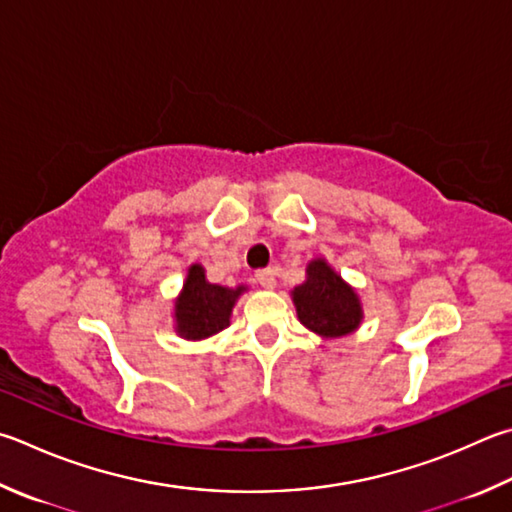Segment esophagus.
I'll use <instances>...</instances> for the list:
<instances>
[{
  "mask_svg": "<svg viewBox=\"0 0 512 512\" xmlns=\"http://www.w3.org/2000/svg\"><path fill=\"white\" fill-rule=\"evenodd\" d=\"M257 282L262 284L264 288H275L277 280H275L273 268H264V271H257Z\"/></svg>",
  "mask_w": 512,
  "mask_h": 512,
  "instance_id": "34e87169",
  "label": "esophagus"
}]
</instances>
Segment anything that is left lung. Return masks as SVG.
<instances>
[{
	"label": "left lung",
	"mask_w": 512,
	"mask_h": 512,
	"mask_svg": "<svg viewBox=\"0 0 512 512\" xmlns=\"http://www.w3.org/2000/svg\"><path fill=\"white\" fill-rule=\"evenodd\" d=\"M297 320L322 340H338L360 329L365 311L356 288L324 257L306 264V280L291 291Z\"/></svg>",
	"instance_id": "obj_1"
}]
</instances>
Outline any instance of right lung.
<instances>
[{
	"label": "right lung",
	"instance_id": "right-lung-1",
	"mask_svg": "<svg viewBox=\"0 0 512 512\" xmlns=\"http://www.w3.org/2000/svg\"><path fill=\"white\" fill-rule=\"evenodd\" d=\"M246 291V284H212L206 277V268L197 262L190 264L181 291L174 297L172 320L176 336L199 342L228 329L232 309Z\"/></svg>",
	"mask_w": 512,
	"mask_h": 512
}]
</instances>
